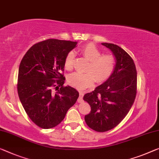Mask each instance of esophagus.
Wrapping results in <instances>:
<instances>
[{
  "instance_id": "obj_1",
  "label": "esophagus",
  "mask_w": 159,
  "mask_h": 159,
  "mask_svg": "<svg viewBox=\"0 0 159 159\" xmlns=\"http://www.w3.org/2000/svg\"><path fill=\"white\" fill-rule=\"evenodd\" d=\"M84 93H85V91H79L80 96H79V99H78V102H79V103L83 102V96H84Z\"/></svg>"
}]
</instances>
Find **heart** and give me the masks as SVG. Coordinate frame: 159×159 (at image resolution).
Returning <instances> with one entry per match:
<instances>
[{"mask_svg":"<svg viewBox=\"0 0 159 159\" xmlns=\"http://www.w3.org/2000/svg\"><path fill=\"white\" fill-rule=\"evenodd\" d=\"M80 52L89 61L85 73H74L68 78L70 86L78 89H84L97 83H103L108 79L115 68V58L110 54L101 55V52L95 45L87 44L80 49ZM74 54L70 52L65 60V68L71 70L73 65Z\"/></svg>","mask_w":159,"mask_h":159,"instance_id":"obj_1","label":"heart"}]
</instances>
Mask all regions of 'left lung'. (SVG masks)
Masks as SVG:
<instances>
[{
	"label": "left lung",
	"mask_w": 159,
	"mask_h": 159,
	"mask_svg": "<svg viewBox=\"0 0 159 159\" xmlns=\"http://www.w3.org/2000/svg\"><path fill=\"white\" fill-rule=\"evenodd\" d=\"M101 44L112 52L114 70L108 79L84 96L91 108L85 121L98 132L109 131L121 122L134 104L137 87L136 68L131 57L117 45Z\"/></svg>",
	"instance_id": "8db88e82"
}]
</instances>
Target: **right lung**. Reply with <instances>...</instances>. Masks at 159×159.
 I'll return each mask as SVG.
<instances>
[{
	"label": "right lung",
	"mask_w": 159,
	"mask_h": 159,
	"mask_svg": "<svg viewBox=\"0 0 159 159\" xmlns=\"http://www.w3.org/2000/svg\"><path fill=\"white\" fill-rule=\"evenodd\" d=\"M77 43L58 39L39 42L28 50L20 63L19 98L28 117L42 129L58 125L79 98L74 88L63 86L66 78L60 73L66 56Z\"/></svg>",
	"instance_id": "add662e5"
}]
</instances>
